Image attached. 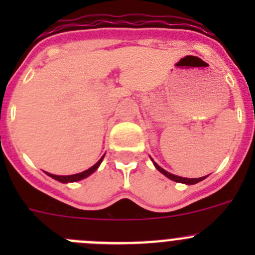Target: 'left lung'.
<instances>
[{
    "label": "left lung",
    "instance_id": "left-lung-1",
    "mask_svg": "<svg viewBox=\"0 0 255 255\" xmlns=\"http://www.w3.org/2000/svg\"><path fill=\"white\" fill-rule=\"evenodd\" d=\"M150 159H151V158H150ZM151 161H153L154 166H155V168L158 169V170L160 171V173L163 174V175H165L166 177H169V179L173 180V181L181 182V184H186V185H195V184H197V182L202 181V180H205V179H206V177H207V175H206V176H202V177H196V179H189V177H181V176H177V175H174V174L169 173V171L164 170V169L161 168V166H159L158 164H156L155 161L153 160V159H151Z\"/></svg>",
    "mask_w": 255,
    "mask_h": 255
}]
</instances>
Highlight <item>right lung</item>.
<instances>
[{"label": "right lung", "instance_id": "add662e5", "mask_svg": "<svg viewBox=\"0 0 255 255\" xmlns=\"http://www.w3.org/2000/svg\"><path fill=\"white\" fill-rule=\"evenodd\" d=\"M104 158H105V154L101 156V159H100V160L97 161L95 165L91 166V168H89L87 170H85V171H81V173H79V174H74V175H54V174L47 173V171H45V174H47L48 176L53 177V179L56 180V181L63 182V184H68V182H76V181H80V180H82V179H86L87 176H90L91 174H94L95 171L99 169L100 164L102 163Z\"/></svg>", "mask_w": 255, "mask_h": 255}]
</instances>
